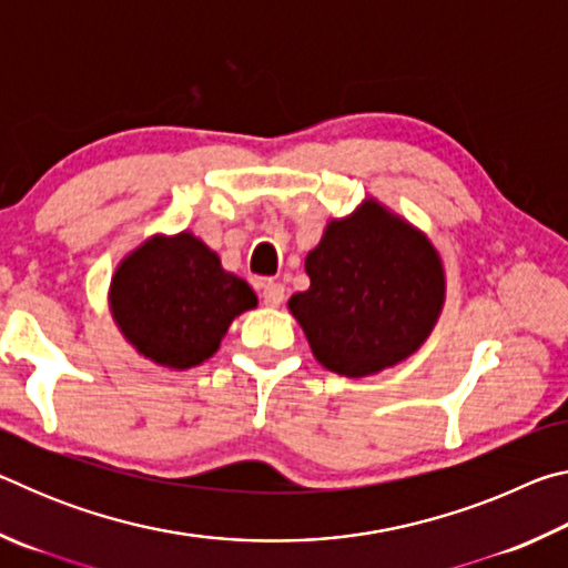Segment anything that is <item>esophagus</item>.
Masks as SVG:
<instances>
[{
	"label": "esophagus",
	"mask_w": 568,
	"mask_h": 568,
	"mask_svg": "<svg viewBox=\"0 0 568 568\" xmlns=\"http://www.w3.org/2000/svg\"><path fill=\"white\" fill-rule=\"evenodd\" d=\"M285 297V285L283 283H275V281H267L263 285V303L265 305H281Z\"/></svg>",
	"instance_id": "esophagus-1"
}]
</instances>
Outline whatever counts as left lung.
Listing matches in <instances>:
<instances>
[{
	"mask_svg": "<svg viewBox=\"0 0 568 568\" xmlns=\"http://www.w3.org/2000/svg\"><path fill=\"white\" fill-rule=\"evenodd\" d=\"M311 287L291 297L313 355L361 378L426 341L444 305V267L426 237L376 203L333 220L305 257Z\"/></svg>",
	"mask_w": 568,
	"mask_h": 568,
	"instance_id": "obj_1",
	"label": "left lung"
}]
</instances>
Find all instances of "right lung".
Masks as SVG:
<instances>
[{
    "label": "right lung",
    "instance_id": "1",
    "mask_svg": "<svg viewBox=\"0 0 568 568\" xmlns=\"http://www.w3.org/2000/svg\"><path fill=\"white\" fill-rule=\"evenodd\" d=\"M257 297L243 277L190 233L155 237L112 277V313L142 355L170 368H192L217 351L230 321Z\"/></svg>",
    "mask_w": 568,
    "mask_h": 568
}]
</instances>
